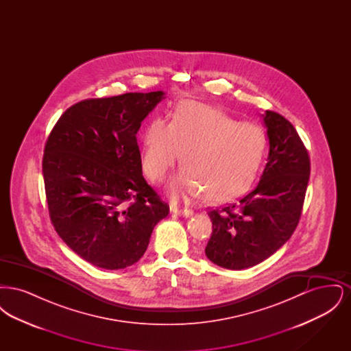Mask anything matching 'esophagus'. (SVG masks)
Listing matches in <instances>:
<instances>
[{
    "label": "esophagus",
    "mask_w": 351,
    "mask_h": 351,
    "mask_svg": "<svg viewBox=\"0 0 351 351\" xmlns=\"http://www.w3.org/2000/svg\"><path fill=\"white\" fill-rule=\"evenodd\" d=\"M171 212L179 215V216H184V217H191L195 212L192 209H188V208H184V209H179L176 208L175 205H171Z\"/></svg>",
    "instance_id": "34e87169"
}]
</instances>
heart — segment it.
I'll use <instances>...</instances> for the list:
<instances>
[{"instance_id": "b5f03b06", "label": "heart", "mask_w": 351, "mask_h": 351, "mask_svg": "<svg viewBox=\"0 0 351 351\" xmlns=\"http://www.w3.org/2000/svg\"><path fill=\"white\" fill-rule=\"evenodd\" d=\"M266 151L265 130L235 121L210 105L182 102L171 122L151 121L142 149V167L151 182H162L179 159L182 171L169 185L173 199L199 197L213 202L243 195L254 182Z\"/></svg>"}]
</instances>
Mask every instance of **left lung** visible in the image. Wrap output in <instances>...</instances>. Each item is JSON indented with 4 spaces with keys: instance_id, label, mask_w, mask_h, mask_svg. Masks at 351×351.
I'll list each match as a JSON object with an SVG mask.
<instances>
[{
    "instance_id": "1",
    "label": "left lung",
    "mask_w": 351,
    "mask_h": 351,
    "mask_svg": "<svg viewBox=\"0 0 351 351\" xmlns=\"http://www.w3.org/2000/svg\"><path fill=\"white\" fill-rule=\"evenodd\" d=\"M267 165L258 185L238 202L209 210L213 232L205 254L219 267L249 268L279 250L298 228L311 159L293 125L272 110Z\"/></svg>"
}]
</instances>
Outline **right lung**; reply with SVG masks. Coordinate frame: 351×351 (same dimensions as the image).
I'll list each match as a JSON object with an SVG mask.
<instances>
[{
  "mask_svg": "<svg viewBox=\"0 0 351 351\" xmlns=\"http://www.w3.org/2000/svg\"><path fill=\"white\" fill-rule=\"evenodd\" d=\"M163 92L83 100L58 119L46 141L43 179L59 237L96 267L138 262L154 226L167 217L142 175L136 133Z\"/></svg>",
  "mask_w": 351,
  "mask_h": 351,
  "instance_id": "add662e5",
  "label": "right lung"
}]
</instances>
